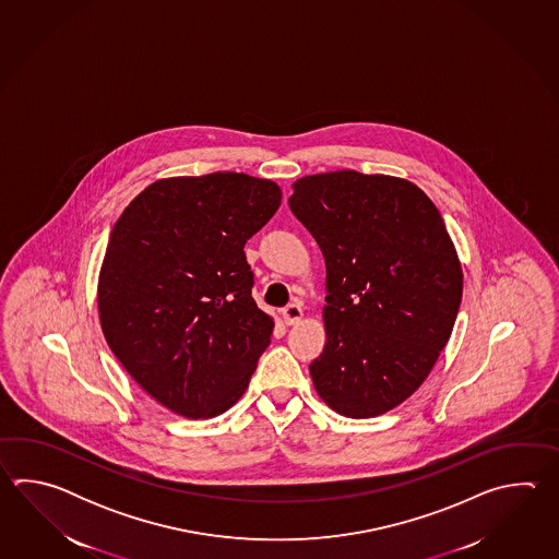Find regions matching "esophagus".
<instances>
[{
	"instance_id": "obj_1",
	"label": "esophagus",
	"mask_w": 559,
	"mask_h": 559,
	"mask_svg": "<svg viewBox=\"0 0 559 559\" xmlns=\"http://www.w3.org/2000/svg\"><path fill=\"white\" fill-rule=\"evenodd\" d=\"M284 321L287 325H294L297 321L304 318V308H301V304L299 301H294V304H289L287 308H284Z\"/></svg>"
}]
</instances>
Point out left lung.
Masks as SVG:
<instances>
[{"label":"left lung","instance_id":"obj_1","mask_svg":"<svg viewBox=\"0 0 559 559\" xmlns=\"http://www.w3.org/2000/svg\"><path fill=\"white\" fill-rule=\"evenodd\" d=\"M292 188L289 210L325 260L316 392L342 416H381L426 381L452 335L464 289L457 251L407 179L342 169Z\"/></svg>","mask_w":559,"mask_h":559}]
</instances>
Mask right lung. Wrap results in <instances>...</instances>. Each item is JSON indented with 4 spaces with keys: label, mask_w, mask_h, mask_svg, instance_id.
<instances>
[{
    "label": "right lung",
    "mask_w": 559,
    "mask_h": 559,
    "mask_svg": "<svg viewBox=\"0 0 559 559\" xmlns=\"http://www.w3.org/2000/svg\"><path fill=\"white\" fill-rule=\"evenodd\" d=\"M272 179H157L111 229L97 282L107 345L178 416H219L248 390L274 320L251 297L243 246L277 212Z\"/></svg>",
    "instance_id": "add662e5"
}]
</instances>
